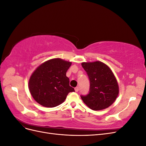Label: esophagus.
Returning <instances> with one entry per match:
<instances>
[{"instance_id": "34e87169", "label": "esophagus", "mask_w": 146, "mask_h": 146, "mask_svg": "<svg viewBox=\"0 0 146 146\" xmlns=\"http://www.w3.org/2000/svg\"><path fill=\"white\" fill-rule=\"evenodd\" d=\"M75 91H76V92H78V87L75 88Z\"/></svg>"}]
</instances>
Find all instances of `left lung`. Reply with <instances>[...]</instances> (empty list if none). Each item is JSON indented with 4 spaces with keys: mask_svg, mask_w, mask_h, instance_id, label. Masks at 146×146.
Listing matches in <instances>:
<instances>
[{
    "mask_svg": "<svg viewBox=\"0 0 146 146\" xmlns=\"http://www.w3.org/2000/svg\"><path fill=\"white\" fill-rule=\"evenodd\" d=\"M82 66L90 78V92L81 98L88 107L94 111L109 107L119 94L116 78L108 66L99 61L83 62Z\"/></svg>",
    "mask_w": 146,
    "mask_h": 146,
    "instance_id": "8db88e82",
    "label": "left lung"
}]
</instances>
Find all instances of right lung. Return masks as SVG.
I'll list each match as a JSON object with an SVG mask.
<instances>
[{
  "label": "right lung",
  "mask_w": 146,
  "mask_h": 146,
  "mask_svg": "<svg viewBox=\"0 0 146 146\" xmlns=\"http://www.w3.org/2000/svg\"><path fill=\"white\" fill-rule=\"evenodd\" d=\"M72 62L59 58L47 60L39 65L31 75L29 89L35 100L43 107L52 108L62 104L70 92L66 72Z\"/></svg>",
  "instance_id": "obj_1"
}]
</instances>
